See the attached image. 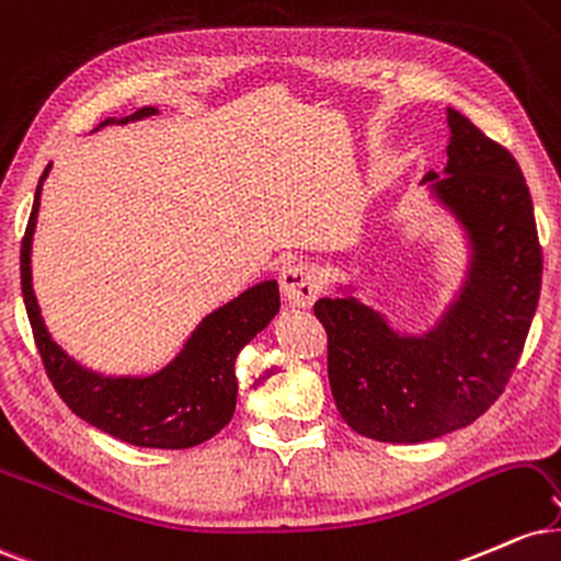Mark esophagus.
I'll return each instance as SVG.
<instances>
[{"mask_svg":"<svg viewBox=\"0 0 561 561\" xmlns=\"http://www.w3.org/2000/svg\"><path fill=\"white\" fill-rule=\"evenodd\" d=\"M283 296L296 307H309L320 294V280L307 262H294L280 273Z\"/></svg>","mask_w":561,"mask_h":561,"instance_id":"1","label":"esophagus"}]
</instances>
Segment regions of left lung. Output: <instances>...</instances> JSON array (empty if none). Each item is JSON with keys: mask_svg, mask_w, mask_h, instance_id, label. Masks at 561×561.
<instances>
[{"mask_svg": "<svg viewBox=\"0 0 561 561\" xmlns=\"http://www.w3.org/2000/svg\"><path fill=\"white\" fill-rule=\"evenodd\" d=\"M433 194L462 220L472 267L457 305L425 335H399L346 299L314 301L328 333V380L344 423L386 444H420L465 427L502 397L541 296L543 252L515 157L457 110Z\"/></svg>", "mask_w": 561, "mask_h": 561, "instance_id": "left-lung-1", "label": "left lung"}]
</instances>
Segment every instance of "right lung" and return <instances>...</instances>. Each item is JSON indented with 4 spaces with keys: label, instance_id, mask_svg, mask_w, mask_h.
Returning a JSON list of instances; mask_svg holds the SVG:
<instances>
[{
    "label": "right lung",
    "instance_id": "1",
    "mask_svg": "<svg viewBox=\"0 0 561 561\" xmlns=\"http://www.w3.org/2000/svg\"><path fill=\"white\" fill-rule=\"evenodd\" d=\"M141 107L121 123L154 115ZM115 123V117L102 125ZM49 168L33 196V209L20 243V286L33 341L59 399L78 417L112 438L144 449H188L204 444L230 423L236 412V357L280 307L278 283L265 280L202 320L183 352L149 378H107L76 365L46 333L31 286V239L36 228L38 196Z\"/></svg>",
    "mask_w": 561,
    "mask_h": 561
}]
</instances>
